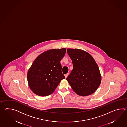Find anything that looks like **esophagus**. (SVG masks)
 Listing matches in <instances>:
<instances>
[{
  "mask_svg": "<svg viewBox=\"0 0 127 127\" xmlns=\"http://www.w3.org/2000/svg\"><path fill=\"white\" fill-rule=\"evenodd\" d=\"M68 75H69V73H67L66 74H65V78H66Z\"/></svg>",
  "mask_w": 127,
  "mask_h": 127,
  "instance_id": "obj_1",
  "label": "esophagus"
}]
</instances>
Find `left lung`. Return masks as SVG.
<instances>
[{
	"label": "left lung",
	"instance_id": "obj_1",
	"mask_svg": "<svg viewBox=\"0 0 127 127\" xmlns=\"http://www.w3.org/2000/svg\"><path fill=\"white\" fill-rule=\"evenodd\" d=\"M72 60L73 69L66 80L79 96H88L94 93L101 83L98 66L88 52L78 49L67 50Z\"/></svg>",
	"mask_w": 127,
	"mask_h": 127
}]
</instances>
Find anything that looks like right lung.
<instances>
[{"label": "right lung", "mask_w": 127, "mask_h": 127, "mask_svg": "<svg viewBox=\"0 0 127 127\" xmlns=\"http://www.w3.org/2000/svg\"><path fill=\"white\" fill-rule=\"evenodd\" d=\"M65 48L53 49L40 54L28 70L29 88L37 95L47 96L53 93L65 76L60 61L65 54Z\"/></svg>", "instance_id": "add662e5"}]
</instances>
